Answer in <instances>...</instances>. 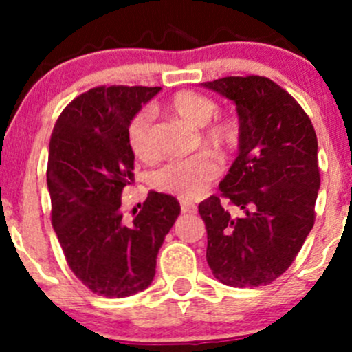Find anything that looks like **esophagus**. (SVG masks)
Returning a JSON list of instances; mask_svg holds the SVG:
<instances>
[{
  "mask_svg": "<svg viewBox=\"0 0 352 352\" xmlns=\"http://www.w3.org/2000/svg\"><path fill=\"white\" fill-rule=\"evenodd\" d=\"M180 209H182V212H196V204H192V202H182Z\"/></svg>",
  "mask_w": 352,
  "mask_h": 352,
  "instance_id": "34e87169",
  "label": "esophagus"
}]
</instances>
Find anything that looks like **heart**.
Listing matches in <instances>:
<instances>
[{
  "mask_svg": "<svg viewBox=\"0 0 352 352\" xmlns=\"http://www.w3.org/2000/svg\"><path fill=\"white\" fill-rule=\"evenodd\" d=\"M170 110L192 127H202L204 146L216 153H228L239 143V127L230 119H212L218 113V104L197 91H179L170 98ZM127 144L141 162L156 158L155 124L150 109H141L127 124ZM221 173L218 160L211 153H199L180 162L166 163L156 172L155 184L160 190L172 196L192 201L204 194L206 187Z\"/></svg>",
  "mask_w": 352,
  "mask_h": 352,
  "instance_id": "obj_1",
  "label": "heart"
}]
</instances>
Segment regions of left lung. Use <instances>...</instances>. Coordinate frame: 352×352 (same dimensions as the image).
Instances as JSON below:
<instances>
[{
  "label": "left lung",
  "instance_id": "8db88e82",
  "mask_svg": "<svg viewBox=\"0 0 352 352\" xmlns=\"http://www.w3.org/2000/svg\"><path fill=\"white\" fill-rule=\"evenodd\" d=\"M202 87L236 105L239 156L219 182L232 215L211 196L199 204L206 258L233 287L265 286L293 264L315 223L320 189L318 143L301 105L265 76H226Z\"/></svg>",
  "mask_w": 352,
  "mask_h": 352
}]
</instances>
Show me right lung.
<instances>
[{
	"mask_svg": "<svg viewBox=\"0 0 352 352\" xmlns=\"http://www.w3.org/2000/svg\"><path fill=\"white\" fill-rule=\"evenodd\" d=\"M160 87H97L59 116L49 143L52 226L67 265L88 289L124 298L146 289L156 255L180 214L173 196L150 192L133 221L122 190L134 182L127 124Z\"/></svg>",
	"mask_w": 352,
	"mask_h": 352,
	"instance_id": "1",
	"label": "right lung"
}]
</instances>
